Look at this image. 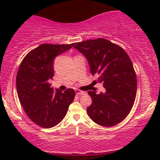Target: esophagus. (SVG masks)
I'll return each instance as SVG.
<instances>
[{
  "instance_id": "34e87169",
  "label": "esophagus",
  "mask_w": 160,
  "mask_h": 160,
  "mask_svg": "<svg viewBox=\"0 0 160 160\" xmlns=\"http://www.w3.org/2000/svg\"><path fill=\"white\" fill-rule=\"evenodd\" d=\"M84 93V91L79 90V89H76V95H83Z\"/></svg>"
}]
</instances>
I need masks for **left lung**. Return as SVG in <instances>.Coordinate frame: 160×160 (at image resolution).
<instances>
[{
    "label": "left lung",
    "instance_id": "1",
    "mask_svg": "<svg viewBox=\"0 0 160 160\" xmlns=\"http://www.w3.org/2000/svg\"><path fill=\"white\" fill-rule=\"evenodd\" d=\"M74 48L88 61L96 82L103 84L105 91H89L92 104L87 109L96 124L112 127L125 119L134 104L137 78L132 61L121 47L105 38L74 43Z\"/></svg>",
    "mask_w": 160,
    "mask_h": 160
}]
</instances>
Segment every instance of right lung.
Listing matches in <instances>:
<instances>
[{"mask_svg": "<svg viewBox=\"0 0 160 160\" xmlns=\"http://www.w3.org/2000/svg\"><path fill=\"white\" fill-rule=\"evenodd\" d=\"M73 45L42 43L28 52L19 65L16 78L19 102L29 119L41 128L60 123L74 100V89L54 91L49 83L54 76V58Z\"/></svg>", "mask_w": 160, "mask_h": 160, "instance_id": "1", "label": "right lung"}]
</instances>
